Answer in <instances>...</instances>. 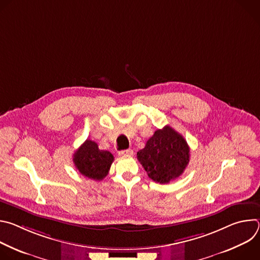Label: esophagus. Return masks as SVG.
Masks as SVG:
<instances>
[{
  "label": "esophagus",
  "instance_id": "34e87169",
  "mask_svg": "<svg viewBox=\"0 0 260 260\" xmlns=\"http://www.w3.org/2000/svg\"><path fill=\"white\" fill-rule=\"evenodd\" d=\"M134 154V151L132 149H126V150H122L118 152L119 156H131Z\"/></svg>",
  "mask_w": 260,
  "mask_h": 260
}]
</instances>
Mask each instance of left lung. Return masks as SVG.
<instances>
[{
	"instance_id": "left-lung-1",
	"label": "left lung",
	"mask_w": 260,
	"mask_h": 260,
	"mask_svg": "<svg viewBox=\"0 0 260 260\" xmlns=\"http://www.w3.org/2000/svg\"><path fill=\"white\" fill-rule=\"evenodd\" d=\"M189 146L170 125L157 129L138 151L137 158L154 182L167 184L183 174L189 162Z\"/></svg>"
}]
</instances>
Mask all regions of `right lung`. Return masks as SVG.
Segmentation results:
<instances>
[{"mask_svg":"<svg viewBox=\"0 0 260 260\" xmlns=\"http://www.w3.org/2000/svg\"><path fill=\"white\" fill-rule=\"evenodd\" d=\"M114 160L112 153L100 150L95 142L86 140L73 155V162L81 175L100 181L109 173Z\"/></svg>","mask_w":260,"mask_h":260,"instance_id":"1","label":"right lung"}]
</instances>
